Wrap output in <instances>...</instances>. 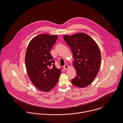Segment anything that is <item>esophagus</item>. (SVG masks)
<instances>
[{"label": "esophagus", "instance_id": "34e87169", "mask_svg": "<svg viewBox=\"0 0 123 123\" xmlns=\"http://www.w3.org/2000/svg\"><path fill=\"white\" fill-rule=\"evenodd\" d=\"M63 68H64V70H67V69L68 68V65L67 64H65V65L64 66Z\"/></svg>", "mask_w": 123, "mask_h": 123}]
</instances>
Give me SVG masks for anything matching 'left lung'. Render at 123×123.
<instances>
[{"label":"left lung","mask_w":123,"mask_h":123,"mask_svg":"<svg viewBox=\"0 0 123 123\" xmlns=\"http://www.w3.org/2000/svg\"><path fill=\"white\" fill-rule=\"evenodd\" d=\"M63 39L75 59L73 66L76 76L71 83L78 87H86L93 81L100 68L101 58L99 47L90 36L84 33L64 35Z\"/></svg>","instance_id":"1"}]
</instances>
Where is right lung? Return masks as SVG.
I'll return each instance as SVG.
<instances>
[{"instance_id":"1","label":"right lung","mask_w":123,"mask_h":123,"mask_svg":"<svg viewBox=\"0 0 123 123\" xmlns=\"http://www.w3.org/2000/svg\"><path fill=\"white\" fill-rule=\"evenodd\" d=\"M58 38L57 35H37L27 48L25 63L28 76L36 88L48 92L57 83L62 68L56 67L50 51Z\"/></svg>"}]
</instances>
